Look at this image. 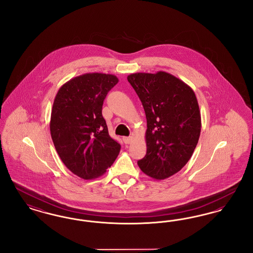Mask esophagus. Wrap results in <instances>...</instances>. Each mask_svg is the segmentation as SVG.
Masks as SVG:
<instances>
[{"label": "esophagus", "mask_w": 253, "mask_h": 253, "mask_svg": "<svg viewBox=\"0 0 253 253\" xmlns=\"http://www.w3.org/2000/svg\"><path fill=\"white\" fill-rule=\"evenodd\" d=\"M123 141L125 142V144H130L132 141V136H125V137H123Z\"/></svg>", "instance_id": "34e87169"}]
</instances>
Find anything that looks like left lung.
I'll return each instance as SVG.
<instances>
[{"instance_id":"left-lung-1","label":"left lung","mask_w":253,"mask_h":253,"mask_svg":"<svg viewBox=\"0 0 253 253\" xmlns=\"http://www.w3.org/2000/svg\"><path fill=\"white\" fill-rule=\"evenodd\" d=\"M147 119V153L137 164L161 180L178 172L193 156L201 132V115L193 89L169 73H134L127 77Z\"/></svg>"}]
</instances>
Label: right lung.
<instances>
[{
  "instance_id": "obj_1",
  "label": "right lung",
  "mask_w": 253,
  "mask_h": 253,
  "mask_svg": "<svg viewBox=\"0 0 253 253\" xmlns=\"http://www.w3.org/2000/svg\"><path fill=\"white\" fill-rule=\"evenodd\" d=\"M118 83L114 75L88 73L62 85L54 99L53 143L67 169L86 180L105 173L121 151L101 113L109 91Z\"/></svg>"
}]
</instances>
